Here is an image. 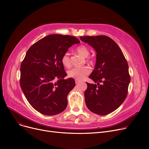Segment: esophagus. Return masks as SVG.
<instances>
[{"label":"esophagus","instance_id":"esophagus-1","mask_svg":"<svg viewBox=\"0 0 149 149\" xmlns=\"http://www.w3.org/2000/svg\"><path fill=\"white\" fill-rule=\"evenodd\" d=\"M79 83H80V81H79V80H75V83L77 84H79Z\"/></svg>","mask_w":149,"mask_h":149}]
</instances>
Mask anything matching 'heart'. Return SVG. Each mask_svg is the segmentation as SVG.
<instances>
[{"label":"heart","instance_id":"heart-1","mask_svg":"<svg viewBox=\"0 0 149 149\" xmlns=\"http://www.w3.org/2000/svg\"><path fill=\"white\" fill-rule=\"evenodd\" d=\"M77 52L80 54L84 58H87L89 55V51L86 46L82 45L78 46L76 49ZM88 62H90V60H87ZM61 63L64 66L69 68L70 66V61L69 55L68 52L65 53L61 58ZM90 73V69L88 67H80L74 68L68 70V75L70 78H72L77 80H81L83 79L86 75Z\"/></svg>","mask_w":149,"mask_h":149}]
</instances>
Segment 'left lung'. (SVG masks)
Masks as SVG:
<instances>
[{
	"instance_id": "8db88e82",
	"label": "left lung",
	"mask_w": 149,
	"mask_h": 149,
	"mask_svg": "<svg viewBox=\"0 0 149 149\" xmlns=\"http://www.w3.org/2000/svg\"><path fill=\"white\" fill-rule=\"evenodd\" d=\"M80 40L97 53L95 68L89 78L97 83L98 86L86 83V104L93 113L109 114L118 109L127 97L130 81L127 62L118 45L110 37L81 36Z\"/></svg>"
}]
</instances>
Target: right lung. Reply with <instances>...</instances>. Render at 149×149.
<instances>
[{"label":"right lung","mask_w":149,"mask_h":149,"mask_svg":"<svg viewBox=\"0 0 149 149\" xmlns=\"http://www.w3.org/2000/svg\"><path fill=\"white\" fill-rule=\"evenodd\" d=\"M80 42L73 36L51 34L28 50L20 66L22 90L34 109L52 116L65 110L67 96L75 86L67 75L61 58L70 46Z\"/></svg>","instance_id":"1"}]
</instances>
